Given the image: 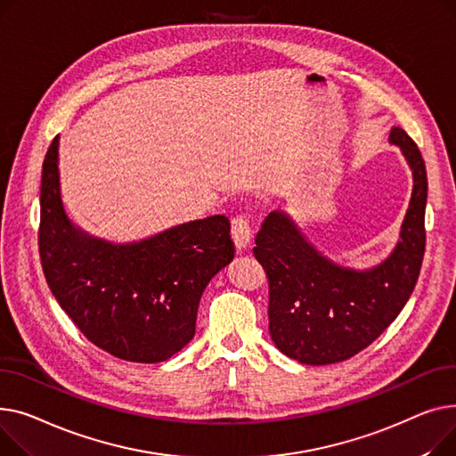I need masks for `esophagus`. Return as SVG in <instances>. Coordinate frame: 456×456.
Wrapping results in <instances>:
<instances>
[{
	"mask_svg": "<svg viewBox=\"0 0 456 456\" xmlns=\"http://www.w3.org/2000/svg\"><path fill=\"white\" fill-rule=\"evenodd\" d=\"M232 239L235 247L240 248H247L250 245V239H252V230L248 224V219L243 216H237L232 219Z\"/></svg>",
	"mask_w": 456,
	"mask_h": 456,
	"instance_id": "esophagus-1",
	"label": "esophagus"
}]
</instances>
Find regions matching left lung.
Returning <instances> with one entry per match:
<instances>
[{
    "label": "left lung",
    "instance_id": "left-lung-1",
    "mask_svg": "<svg viewBox=\"0 0 456 456\" xmlns=\"http://www.w3.org/2000/svg\"><path fill=\"white\" fill-rule=\"evenodd\" d=\"M388 142L412 171V195L399 240L379 265L357 271L331 261L280 209L257 232L254 256L269 276L273 342L302 364H333L364 350L394 322L418 281L425 252V162L403 128L394 126Z\"/></svg>",
    "mask_w": 456,
    "mask_h": 456
}]
</instances>
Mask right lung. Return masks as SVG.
Instances as JSON below:
<instances>
[{
	"label": "right lung",
	"instance_id": "1",
	"mask_svg": "<svg viewBox=\"0 0 456 456\" xmlns=\"http://www.w3.org/2000/svg\"><path fill=\"white\" fill-rule=\"evenodd\" d=\"M38 247L53 297L80 333L130 362H162L195 337L202 292L235 254L224 216L132 243L75 226L61 197L59 136L42 166Z\"/></svg>",
	"mask_w": 456,
	"mask_h": 456
}]
</instances>
